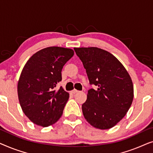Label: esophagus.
I'll list each match as a JSON object with an SVG mask.
<instances>
[{
  "label": "esophagus",
  "mask_w": 153,
  "mask_h": 153,
  "mask_svg": "<svg viewBox=\"0 0 153 153\" xmlns=\"http://www.w3.org/2000/svg\"><path fill=\"white\" fill-rule=\"evenodd\" d=\"M78 92H79V91H77V90H76V89H74V90H72V91H71V93H72V94H75V93H78Z\"/></svg>",
  "instance_id": "esophagus-1"
}]
</instances>
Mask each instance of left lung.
I'll list each match as a JSON object with an SVG mask.
<instances>
[{
  "instance_id": "8db88e82",
  "label": "left lung",
  "mask_w": 153,
  "mask_h": 153,
  "mask_svg": "<svg viewBox=\"0 0 153 153\" xmlns=\"http://www.w3.org/2000/svg\"><path fill=\"white\" fill-rule=\"evenodd\" d=\"M86 70L90 83L82 104L83 116L95 128L114 127L127 114L134 98L131 79L123 64L109 52L97 47L74 48Z\"/></svg>"
}]
</instances>
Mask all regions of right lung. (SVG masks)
<instances>
[{"mask_svg": "<svg viewBox=\"0 0 153 153\" xmlns=\"http://www.w3.org/2000/svg\"><path fill=\"white\" fill-rule=\"evenodd\" d=\"M74 53L68 48L49 47L33 54L25 64L18 81V97L23 112L34 124L49 127L61 117L70 95L62 87L58 91L55 87Z\"/></svg>", "mask_w": 153, "mask_h": 153, "instance_id": "add662e5", "label": "right lung"}]
</instances>
